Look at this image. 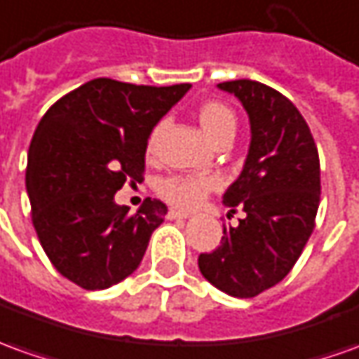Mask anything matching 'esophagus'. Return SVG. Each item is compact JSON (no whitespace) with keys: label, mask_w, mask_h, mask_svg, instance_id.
<instances>
[{"label":"esophagus","mask_w":359,"mask_h":359,"mask_svg":"<svg viewBox=\"0 0 359 359\" xmlns=\"http://www.w3.org/2000/svg\"><path fill=\"white\" fill-rule=\"evenodd\" d=\"M165 217H168L170 221H174V219H187V217H189V212L174 211V209H172V211H168V215H165Z\"/></svg>","instance_id":"obj_1"}]
</instances>
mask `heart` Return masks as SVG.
I'll return each mask as SVG.
<instances>
[{
    "mask_svg": "<svg viewBox=\"0 0 359 359\" xmlns=\"http://www.w3.org/2000/svg\"><path fill=\"white\" fill-rule=\"evenodd\" d=\"M197 115H199V123L207 133V137L211 138L215 144L234 138L236 115L229 105H224L221 101H205L203 105L199 107ZM162 128H164V121H160L152 128L147 144L148 152H152L156 148V142L160 138ZM219 185H221V180L212 174L170 175V177H164L158 184V194L164 201L174 205L177 209H194Z\"/></svg>",
    "mask_w": 359,
    "mask_h": 359,
    "instance_id": "heart-1",
    "label": "heart"
}]
</instances>
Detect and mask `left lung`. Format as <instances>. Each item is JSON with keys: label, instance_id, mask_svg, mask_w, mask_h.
Masks as SVG:
<instances>
[{"label": "left lung", "instance_id": "8db88e82", "mask_svg": "<svg viewBox=\"0 0 359 359\" xmlns=\"http://www.w3.org/2000/svg\"><path fill=\"white\" fill-rule=\"evenodd\" d=\"M250 118V148L222 203L244 211L222 229L221 246L199 256L203 278L232 297H256L287 276L315 229L320 164L299 109L279 91L252 80L219 83Z\"/></svg>", "mask_w": 359, "mask_h": 359}]
</instances>
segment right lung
Instances as JSON below:
<instances>
[{
    "mask_svg": "<svg viewBox=\"0 0 359 359\" xmlns=\"http://www.w3.org/2000/svg\"><path fill=\"white\" fill-rule=\"evenodd\" d=\"M189 88L97 78L41 118L25 177L33 226L52 266L76 285L107 289L140 266L168 207L148 197L130 215L115 194L127 180L142 182L148 137Z\"/></svg>",
    "mask_w": 359,
    "mask_h": 359,
    "instance_id": "add662e5",
    "label": "right lung"
}]
</instances>
